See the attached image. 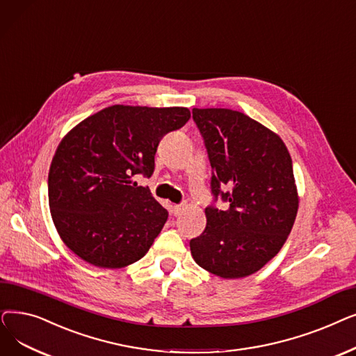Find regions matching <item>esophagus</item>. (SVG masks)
Masks as SVG:
<instances>
[{"label": "esophagus", "instance_id": "obj_1", "mask_svg": "<svg viewBox=\"0 0 356 356\" xmlns=\"http://www.w3.org/2000/svg\"><path fill=\"white\" fill-rule=\"evenodd\" d=\"M185 207H187V204H177V206H174V207H172L174 216H179Z\"/></svg>", "mask_w": 356, "mask_h": 356}]
</instances>
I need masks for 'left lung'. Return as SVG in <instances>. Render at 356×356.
Segmentation results:
<instances>
[{
    "label": "left lung",
    "mask_w": 356,
    "mask_h": 356,
    "mask_svg": "<svg viewBox=\"0 0 356 356\" xmlns=\"http://www.w3.org/2000/svg\"><path fill=\"white\" fill-rule=\"evenodd\" d=\"M211 165L207 226L191 239L194 261L222 278H242L273 259L293 229L298 197L293 161L275 133L243 113L193 108ZM220 197L228 206L215 207Z\"/></svg>",
    "instance_id": "1"
}]
</instances>
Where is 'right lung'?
I'll use <instances>...</instances> for the list:
<instances>
[{"mask_svg":"<svg viewBox=\"0 0 356 356\" xmlns=\"http://www.w3.org/2000/svg\"><path fill=\"white\" fill-rule=\"evenodd\" d=\"M191 113L184 107L111 106L66 134L50 165L49 207L63 243L99 268L139 261L168 218L146 187L161 139L181 129Z\"/></svg>","mask_w":356,"mask_h":356,"instance_id":"obj_1","label":"right lung"}]
</instances>
